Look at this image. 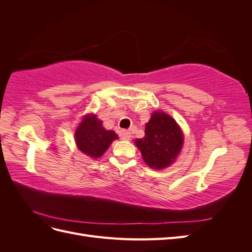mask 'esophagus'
Segmentation results:
<instances>
[{"label": "esophagus", "mask_w": 252, "mask_h": 252, "mask_svg": "<svg viewBox=\"0 0 252 252\" xmlns=\"http://www.w3.org/2000/svg\"><path fill=\"white\" fill-rule=\"evenodd\" d=\"M130 136H131L130 131L126 130V129H123V130L120 131V138L122 140H129V139H130Z\"/></svg>", "instance_id": "obj_1"}]
</instances>
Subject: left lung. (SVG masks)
<instances>
[{
  "label": "left lung",
  "mask_w": 252,
  "mask_h": 252,
  "mask_svg": "<svg viewBox=\"0 0 252 252\" xmlns=\"http://www.w3.org/2000/svg\"><path fill=\"white\" fill-rule=\"evenodd\" d=\"M183 133L175 121L163 111H157L146 124L145 136L135 140L145 163L151 168L163 169L178 157L183 146Z\"/></svg>",
  "instance_id": "left-lung-1"
}]
</instances>
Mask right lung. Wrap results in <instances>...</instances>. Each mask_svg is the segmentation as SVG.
Masks as SVG:
<instances>
[{
	"mask_svg": "<svg viewBox=\"0 0 252 252\" xmlns=\"http://www.w3.org/2000/svg\"><path fill=\"white\" fill-rule=\"evenodd\" d=\"M116 139H118L117 133L106 130L102 126V121L97 120L94 114L84 118L75 131L78 148L91 158H100Z\"/></svg>",
	"mask_w": 252,
	"mask_h": 252,
	"instance_id": "1",
	"label": "right lung"
}]
</instances>
